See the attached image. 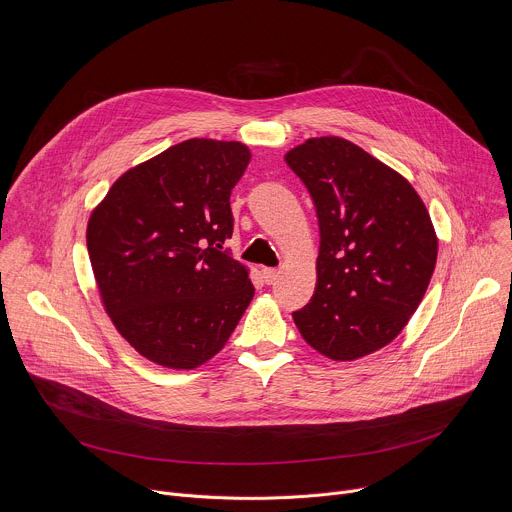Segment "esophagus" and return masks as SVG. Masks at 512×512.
I'll return each mask as SVG.
<instances>
[{"label": "esophagus", "instance_id": "1", "mask_svg": "<svg viewBox=\"0 0 512 512\" xmlns=\"http://www.w3.org/2000/svg\"><path fill=\"white\" fill-rule=\"evenodd\" d=\"M261 275H263V281L265 283H275V279L279 277V271L277 269H271V267H265V269H261Z\"/></svg>", "mask_w": 512, "mask_h": 512}]
</instances>
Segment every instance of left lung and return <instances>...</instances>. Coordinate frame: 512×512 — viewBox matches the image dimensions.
Listing matches in <instances>:
<instances>
[{"label": "left lung", "instance_id": "left-lung-1", "mask_svg": "<svg viewBox=\"0 0 512 512\" xmlns=\"http://www.w3.org/2000/svg\"><path fill=\"white\" fill-rule=\"evenodd\" d=\"M318 214L316 291L294 312L304 340L332 360L393 342L421 304L437 235L415 188L356 143L326 135L285 154Z\"/></svg>", "mask_w": 512, "mask_h": 512}]
</instances>
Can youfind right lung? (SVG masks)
<instances>
[{
  "label": "right lung",
  "instance_id": "right-lung-1",
  "mask_svg": "<svg viewBox=\"0 0 512 512\" xmlns=\"http://www.w3.org/2000/svg\"><path fill=\"white\" fill-rule=\"evenodd\" d=\"M251 152L192 137L121 174L95 206L87 249L117 332L160 367L192 371L223 350L253 300L225 249L231 190Z\"/></svg>",
  "mask_w": 512,
  "mask_h": 512
}]
</instances>
